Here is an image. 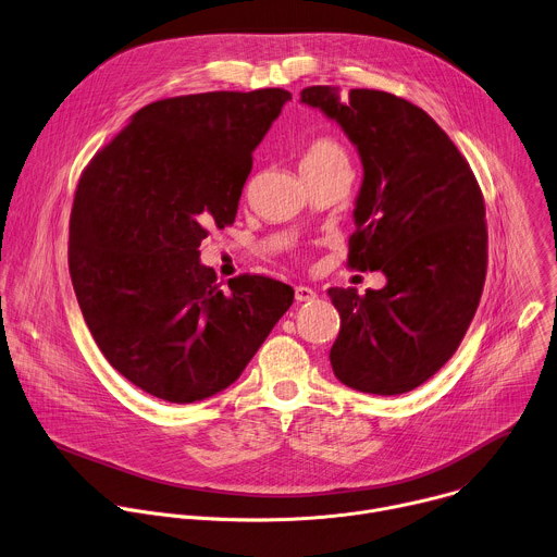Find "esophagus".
Segmentation results:
<instances>
[{
    "label": "esophagus",
    "mask_w": 557,
    "mask_h": 557,
    "mask_svg": "<svg viewBox=\"0 0 557 557\" xmlns=\"http://www.w3.org/2000/svg\"><path fill=\"white\" fill-rule=\"evenodd\" d=\"M294 298L298 302H307V300H313L315 298V292L311 287H305V285H298L294 287Z\"/></svg>",
    "instance_id": "1"
}]
</instances>
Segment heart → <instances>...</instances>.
Masks as SVG:
<instances>
[{
  "instance_id": "1",
  "label": "heart",
  "mask_w": 557,
  "mask_h": 557,
  "mask_svg": "<svg viewBox=\"0 0 557 557\" xmlns=\"http://www.w3.org/2000/svg\"><path fill=\"white\" fill-rule=\"evenodd\" d=\"M305 160H311V162H329V160H347L345 158V151L341 149L338 143L333 140H318L311 145V149L307 151Z\"/></svg>"
}]
</instances>
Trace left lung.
Listing matches in <instances>:
<instances>
[{"label": "left lung", "instance_id": "obj_1", "mask_svg": "<svg viewBox=\"0 0 557 557\" xmlns=\"http://www.w3.org/2000/svg\"><path fill=\"white\" fill-rule=\"evenodd\" d=\"M300 102L336 121L360 153L347 263L386 276L364 296L329 289L341 313L331 369L360 393H408L455 356L476 313L487 272L483 193L448 134L404 98L311 85Z\"/></svg>", "mask_w": 557, "mask_h": 557}]
</instances>
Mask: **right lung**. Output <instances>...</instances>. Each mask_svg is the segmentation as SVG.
<instances>
[{
	"label": "right lung",
	"instance_id": "add662e5",
	"mask_svg": "<svg viewBox=\"0 0 557 557\" xmlns=\"http://www.w3.org/2000/svg\"><path fill=\"white\" fill-rule=\"evenodd\" d=\"M287 89L156 100L83 171L70 214V276L91 336L145 393L193 404L248 367L294 289L201 265L208 228L231 226Z\"/></svg>",
	"mask_w": 557,
	"mask_h": 557
}]
</instances>
